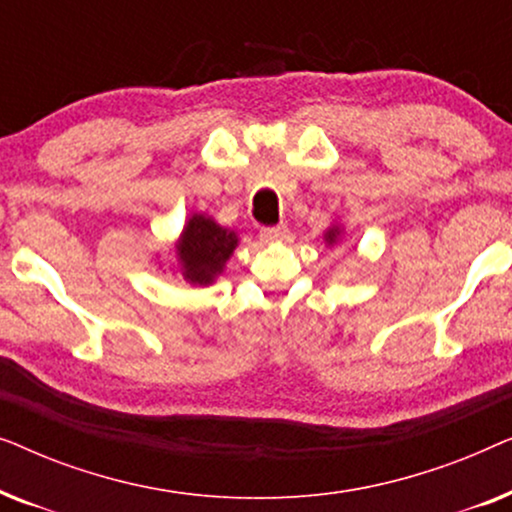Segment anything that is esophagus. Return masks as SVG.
<instances>
[{
  "label": "esophagus",
  "instance_id": "1",
  "mask_svg": "<svg viewBox=\"0 0 512 512\" xmlns=\"http://www.w3.org/2000/svg\"><path fill=\"white\" fill-rule=\"evenodd\" d=\"M286 228L284 226H270V228H261V240L263 242H279L284 240Z\"/></svg>",
  "mask_w": 512,
  "mask_h": 512
}]
</instances>
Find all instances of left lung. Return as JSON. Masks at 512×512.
I'll return each mask as SVG.
<instances>
[{"instance_id":"8db88e82","label":"left lung","mask_w":512,"mask_h":512,"mask_svg":"<svg viewBox=\"0 0 512 512\" xmlns=\"http://www.w3.org/2000/svg\"><path fill=\"white\" fill-rule=\"evenodd\" d=\"M338 237H340V226H331V228H328L326 233H324V240H326L328 244L338 242Z\"/></svg>"}]
</instances>
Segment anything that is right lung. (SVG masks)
<instances>
[{
    "mask_svg": "<svg viewBox=\"0 0 512 512\" xmlns=\"http://www.w3.org/2000/svg\"><path fill=\"white\" fill-rule=\"evenodd\" d=\"M237 242L235 230L219 226L212 216L193 214L174 244L181 275L193 286L212 284L226 268Z\"/></svg>",
    "mask_w": 512,
    "mask_h": 512,
    "instance_id": "right-lung-1",
    "label": "right lung"
}]
</instances>
